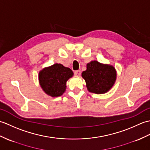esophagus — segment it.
Masks as SVG:
<instances>
[{
    "label": "esophagus",
    "mask_w": 150,
    "mask_h": 150,
    "mask_svg": "<svg viewBox=\"0 0 150 150\" xmlns=\"http://www.w3.org/2000/svg\"><path fill=\"white\" fill-rule=\"evenodd\" d=\"M81 73V72L80 70H76V71H74V74H75V75H77V76H79V75H80Z\"/></svg>",
    "instance_id": "1"
}]
</instances>
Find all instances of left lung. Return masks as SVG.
Masks as SVG:
<instances>
[{"mask_svg": "<svg viewBox=\"0 0 150 150\" xmlns=\"http://www.w3.org/2000/svg\"><path fill=\"white\" fill-rule=\"evenodd\" d=\"M89 91L96 94L106 93L116 80V71L112 66L103 64L94 60L87 64V69L82 73Z\"/></svg>", "mask_w": 150, "mask_h": 150, "instance_id": "1", "label": "left lung"}]
</instances>
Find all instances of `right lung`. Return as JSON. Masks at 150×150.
<instances>
[{"instance_id":"right-lung-1","label":"right lung","mask_w":150,"mask_h":150,"mask_svg":"<svg viewBox=\"0 0 150 150\" xmlns=\"http://www.w3.org/2000/svg\"><path fill=\"white\" fill-rule=\"evenodd\" d=\"M73 75L71 69L61 64H55L40 71L39 83L46 94L52 97H59L64 93L66 82Z\"/></svg>"}]
</instances>
